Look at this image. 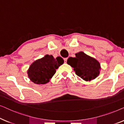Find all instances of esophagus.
Here are the masks:
<instances>
[{
    "label": "esophagus",
    "instance_id": "obj_1",
    "mask_svg": "<svg viewBox=\"0 0 124 124\" xmlns=\"http://www.w3.org/2000/svg\"><path fill=\"white\" fill-rule=\"evenodd\" d=\"M67 58H64V63L67 62Z\"/></svg>",
    "mask_w": 124,
    "mask_h": 124
}]
</instances>
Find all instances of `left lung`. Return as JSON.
<instances>
[{
	"label": "left lung",
	"instance_id": "1",
	"mask_svg": "<svg viewBox=\"0 0 124 124\" xmlns=\"http://www.w3.org/2000/svg\"><path fill=\"white\" fill-rule=\"evenodd\" d=\"M76 57H70L67 63L74 68L75 74L83 80L90 81L99 74L101 66L95 59L83 52L76 54Z\"/></svg>",
	"mask_w": 124,
	"mask_h": 124
}]
</instances>
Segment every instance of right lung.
Segmentation results:
<instances>
[{
  "instance_id": "obj_1",
  "label": "right lung",
  "mask_w": 124,
  "mask_h": 124,
  "mask_svg": "<svg viewBox=\"0 0 124 124\" xmlns=\"http://www.w3.org/2000/svg\"><path fill=\"white\" fill-rule=\"evenodd\" d=\"M63 62L61 57L55 59L52 55H45L31 64L28 70V76L34 83L44 84L49 81L56 72V69Z\"/></svg>"
}]
</instances>
